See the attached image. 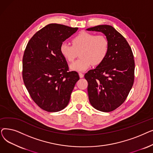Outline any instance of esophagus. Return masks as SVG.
Here are the masks:
<instances>
[{"mask_svg": "<svg viewBox=\"0 0 153 153\" xmlns=\"http://www.w3.org/2000/svg\"><path fill=\"white\" fill-rule=\"evenodd\" d=\"M79 77H80V78H82V77H84V74L81 73V72H80V73L79 74Z\"/></svg>", "mask_w": 153, "mask_h": 153, "instance_id": "1", "label": "esophagus"}]
</instances>
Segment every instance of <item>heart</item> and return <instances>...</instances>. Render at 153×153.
<instances>
[{
  "label": "heart",
  "instance_id": "1",
  "mask_svg": "<svg viewBox=\"0 0 153 153\" xmlns=\"http://www.w3.org/2000/svg\"><path fill=\"white\" fill-rule=\"evenodd\" d=\"M72 46L62 43L60 53L66 61L72 62L79 53L80 58L70 65L72 71L82 72L92 64L98 66L105 59L109 50V42L106 36L95 35L87 31H81L71 40Z\"/></svg>",
  "mask_w": 153,
  "mask_h": 153
}]
</instances>
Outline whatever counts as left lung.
Instances as JSON below:
<instances>
[{
  "mask_svg": "<svg viewBox=\"0 0 153 153\" xmlns=\"http://www.w3.org/2000/svg\"><path fill=\"white\" fill-rule=\"evenodd\" d=\"M87 30L102 32L109 42L105 59L84 75L89 102L99 111H111L125 102L133 85V54L126 39L113 27L102 25Z\"/></svg>",
  "mask_w": 153,
  "mask_h": 153,
  "instance_id": "obj_1",
  "label": "left lung"
}]
</instances>
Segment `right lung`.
<instances>
[{"instance_id": "right-lung-1", "label": "right lung", "mask_w": 153, "mask_h": 153, "mask_svg": "<svg viewBox=\"0 0 153 153\" xmlns=\"http://www.w3.org/2000/svg\"><path fill=\"white\" fill-rule=\"evenodd\" d=\"M57 23L45 26L32 36L23 56V82L33 100L48 112L62 110L69 103L79 76L69 71L60 53L63 42L77 31Z\"/></svg>"}]
</instances>
